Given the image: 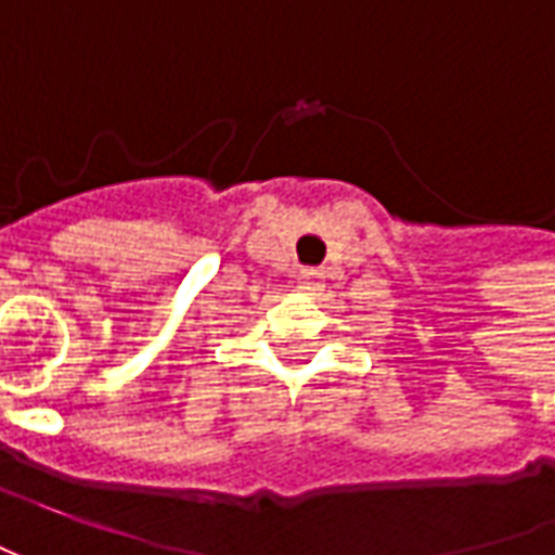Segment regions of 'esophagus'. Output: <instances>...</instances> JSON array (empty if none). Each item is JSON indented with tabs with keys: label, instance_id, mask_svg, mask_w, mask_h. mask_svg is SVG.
<instances>
[{
	"label": "esophagus",
	"instance_id": "obj_1",
	"mask_svg": "<svg viewBox=\"0 0 555 555\" xmlns=\"http://www.w3.org/2000/svg\"><path fill=\"white\" fill-rule=\"evenodd\" d=\"M299 284L306 289H318L321 287V271L318 268H302L299 271Z\"/></svg>",
	"mask_w": 555,
	"mask_h": 555
}]
</instances>
